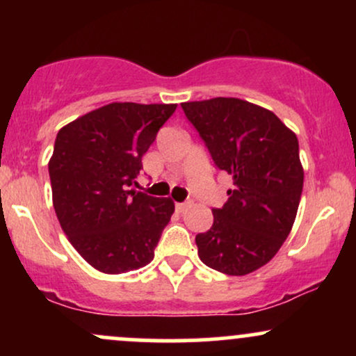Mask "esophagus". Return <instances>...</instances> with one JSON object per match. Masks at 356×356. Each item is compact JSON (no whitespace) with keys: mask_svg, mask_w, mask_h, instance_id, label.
I'll return each instance as SVG.
<instances>
[{"mask_svg":"<svg viewBox=\"0 0 356 356\" xmlns=\"http://www.w3.org/2000/svg\"><path fill=\"white\" fill-rule=\"evenodd\" d=\"M191 206V202H179V204H175V209H177V212H186L187 211V207Z\"/></svg>","mask_w":356,"mask_h":356,"instance_id":"esophagus-1","label":"esophagus"}]
</instances>
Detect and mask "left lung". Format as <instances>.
<instances>
[{"label": "left lung", "mask_w": 356, "mask_h": 356, "mask_svg": "<svg viewBox=\"0 0 356 356\" xmlns=\"http://www.w3.org/2000/svg\"><path fill=\"white\" fill-rule=\"evenodd\" d=\"M182 110L232 189L212 209L211 229L195 236L206 266L244 276L269 263L291 231L303 191L300 145L271 110L218 97L186 102Z\"/></svg>", "instance_id": "1"}]
</instances>
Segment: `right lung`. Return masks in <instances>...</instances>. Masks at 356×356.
<instances>
[{
  "label": "right lung",
  "mask_w": 356,
  "mask_h": 356,
  "mask_svg": "<svg viewBox=\"0 0 356 356\" xmlns=\"http://www.w3.org/2000/svg\"><path fill=\"white\" fill-rule=\"evenodd\" d=\"M175 108L115 102L79 117L56 136L48 162L53 207L72 246L102 273L120 275L154 259L174 202L132 186L142 157Z\"/></svg>",
  "instance_id": "add662e5"
}]
</instances>
